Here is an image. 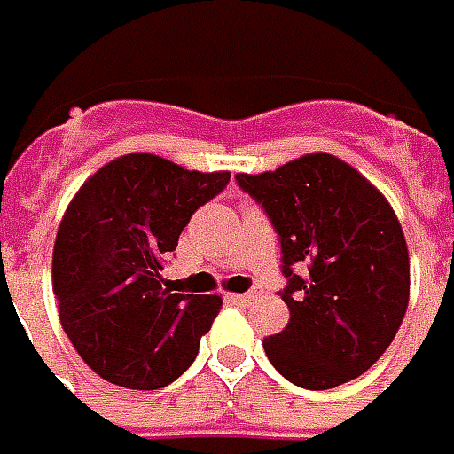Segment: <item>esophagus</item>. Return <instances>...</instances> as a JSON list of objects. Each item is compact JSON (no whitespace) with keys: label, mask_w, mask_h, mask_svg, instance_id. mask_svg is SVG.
I'll use <instances>...</instances> for the list:
<instances>
[{"label":"esophagus","mask_w":454,"mask_h":454,"mask_svg":"<svg viewBox=\"0 0 454 454\" xmlns=\"http://www.w3.org/2000/svg\"><path fill=\"white\" fill-rule=\"evenodd\" d=\"M262 288H252V291H247V294H230V301H234V303H252V301L262 298Z\"/></svg>","instance_id":"34e87169"}]
</instances>
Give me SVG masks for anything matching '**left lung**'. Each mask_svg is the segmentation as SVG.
I'll use <instances>...</instances> for the list:
<instances>
[{"instance_id": "left-lung-1", "label": "left lung", "mask_w": 454, "mask_h": 454, "mask_svg": "<svg viewBox=\"0 0 454 454\" xmlns=\"http://www.w3.org/2000/svg\"><path fill=\"white\" fill-rule=\"evenodd\" d=\"M237 183L281 237L291 317L263 340L269 362L313 391L364 374L394 342L411 295L406 237L384 192L325 151L237 173Z\"/></svg>"}]
</instances>
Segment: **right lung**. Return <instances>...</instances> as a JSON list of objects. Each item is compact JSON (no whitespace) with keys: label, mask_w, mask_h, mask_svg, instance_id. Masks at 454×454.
<instances>
[{"label":"right lung","mask_w":454,"mask_h":454,"mask_svg":"<svg viewBox=\"0 0 454 454\" xmlns=\"http://www.w3.org/2000/svg\"><path fill=\"white\" fill-rule=\"evenodd\" d=\"M227 181L230 170H188L137 151L73 195L53 244V294L67 340L109 384L153 391L198 356L222 298L170 294L160 271L192 212Z\"/></svg>","instance_id":"1"}]
</instances>
